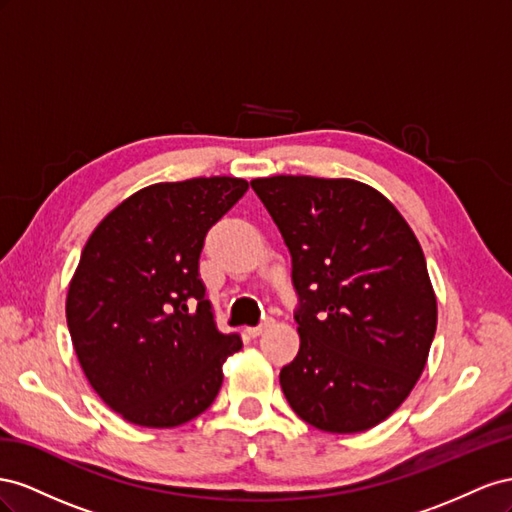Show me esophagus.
I'll use <instances>...</instances> for the list:
<instances>
[{"instance_id": "1", "label": "esophagus", "mask_w": 512, "mask_h": 512, "mask_svg": "<svg viewBox=\"0 0 512 512\" xmlns=\"http://www.w3.org/2000/svg\"><path fill=\"white\" fill-rule=\"evenodd\" d=\"M272 317H264V321H261L259 326H251V328H246V332H248V337H259L261 332H264L268 326H272Z\"/></svg>"}]
</instances>
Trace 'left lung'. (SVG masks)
Returning <instances> with one entry per match:
<instances>
[{"instance_id": "left-lung-1", "label": "left lung", "mask_w": 512, "mask_h": 512, "mask_svg": "<svg viewBox=\"0 0 512 512\" xmlns=\"http://www.w3.org/2000/svg\"><path fill=\"white\" fill-rule=\"evenodd\" d=\"M291 255L300 352L285 399L330 433L367 431L407 399L437 326L427 261L410 225L356 180L274 175L251 182Z\"/></svg>"}]
</instances>
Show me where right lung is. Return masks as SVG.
I'll return each mask as SVG.
<instances>
[{"instance_id": "add662e5", "label": "right lung", "mask_w": 512, "mask_h": 512, "mask_svg": "<svg viewBox=\"0 0 512 512\" xmlns=\"http://www.w3.org/2000/svg\"><path fill=\"white\" fill-rule=\"evenodd\" d=\"M246 188L227 175L148 186L83 248L66 298L70 339L100 399L133 425L167 429L206 412L242 347L216 326L199 257Z\"/></svg>"}]
</instances>
